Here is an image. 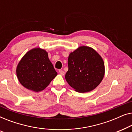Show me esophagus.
Returning <instances> with one entry per match:
<instances>
[{
  "mask_svg": "<svg viewBox=\"0 0 132 132\" xmlns=\"http://www.w3.org/2000/svg\"><path fill=\"white\" fill-rule=\"evenodd\" d=\"M59 74H60L61 75H62V76H64L65 75V72H64V71H63V70H60L59 71Z\"/></svg>",
  "mask_w": 132,
  "mask_h": 132,
  "instance_id": "34e87169",
  "label": "esophagus"
}]
</instances>
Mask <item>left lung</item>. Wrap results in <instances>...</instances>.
Segmentation results:
<instances>
[{
	"label": "left lung",
	"mask_w": 132,
	"mask_h": 132,
	"mask_svg": "<svg viewBox=\"0 0 132 132\" xmlns=\"http://www.w3.org/2000/svg\"><path fill=\"white\" fill-rule=\"evenodd\" d=\"M68 65L65 79L79 93H87L94 89L104 77L103 60L89 47L81 46L71 52L68 56Z\"/></svg>",
	"instance_id": "left-lung-1"
}]
</instances>
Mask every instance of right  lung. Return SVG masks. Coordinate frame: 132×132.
Returning <instances> with one entry per match:
<instances>
[{
	"label": "right lung",
	"instance_id": "right-lung-1",
	"mask_svg": "<svg viewBox=\"0 0 132 132\" xmlns=\"http://www.w3.org/2000/svg\"><path fill=\"white\" fill-rule=\"evenodd\" d=\"M16 73L20 84L35 92L44 89L57 75L47 52L40 48H33L25 54L18 64Z\"/></svg>",
	"mask_w": 132,
	"mask_h": 132
}]
</instances>
